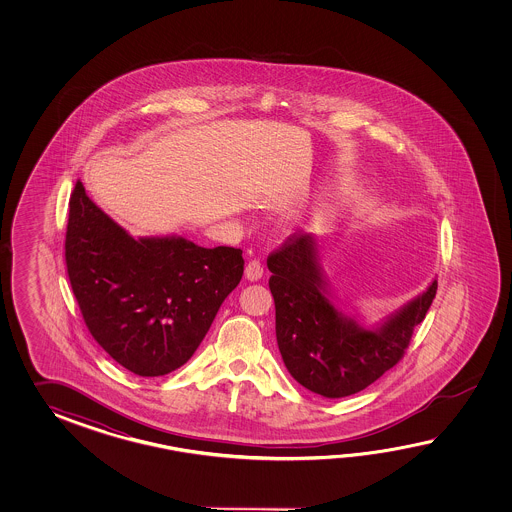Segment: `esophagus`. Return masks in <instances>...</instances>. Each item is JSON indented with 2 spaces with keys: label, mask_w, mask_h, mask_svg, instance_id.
<instances>
[{
  "label": "esophagus",
  "mask_w": 512,
  "mask_h": 512,
  "mask_svg": "<svg viewBox=\"0 0 512 512\" xmlns=\"http://www.w3.org/2000/svg\"><path fill=\"white\" fill-rule=\"evenodd\" d=\"M261 276H263V267H261L260 261H249L247 267H245V278L251 280V282H258Z\"/></svg>",
  "instance_id": "1"
}]
</instances>
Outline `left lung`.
<instances>
[{
  "label": "left lung",
  "mask_w": 512,
  "mask_h": 512,
  "mask_svg": "<svg viewBox=\"0 0 512 512\" xmlns=\"http://www.w3.org/2000/svg\"><path fill=\"white\" fill-rule=\"evenodd\" d=\"M324 247V238L313 234L291 236L267 260L269 287L287 370L307 390L340 399L368 388L401 360L432 305L437 280L370 324L331 287L322 265Z\"/></svg>",
  "instance_id": "8db88e82"
}]
</instances>
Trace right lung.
Instances as JSON below:
<instances>
[{"mask_svg": "<svg viewBox=\"0 0 512 512\" xmlns=\"http://www.w3.org/2000/svg\"><path fill=\"white\" fill-rule=\"evenodd\" d=\"M69 282L86 326L111 359L161 377L190 359L243 276L234 247L183 236L133 238L78 181L66 234Z\"/></svg>", "mask_w": 512, "mask_h": 512, "instance_id": "add662e5", "label": "right lung"}]
</instances>
